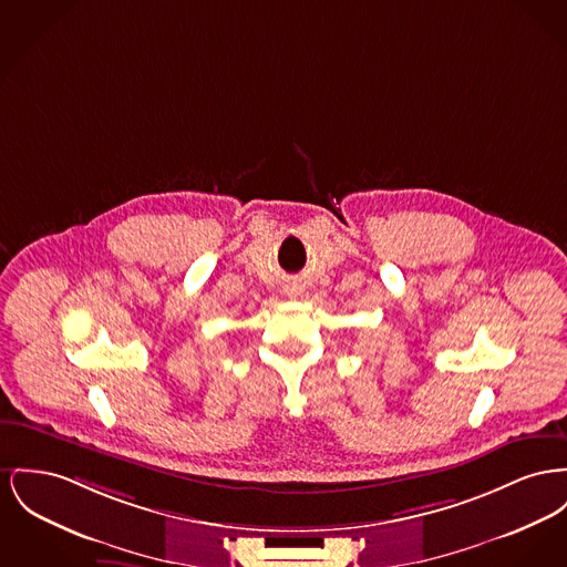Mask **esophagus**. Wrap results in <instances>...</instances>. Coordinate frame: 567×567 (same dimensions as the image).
<instances>
[{
    "label": "esophagus",
    "instance_id": "1",
    "mask_svg": "<svg viewBox=\"0 0 567 567\" xmlns=\"http://www.w3.org/2000/svg\"><path fill=\"white\" fill-rule=\"evenodd\" d=\"M291 296H298V293H296V291H291Z\"/></svg>",
    "mask_w": 567,
    "mask_h": 567
}]
</instances>
